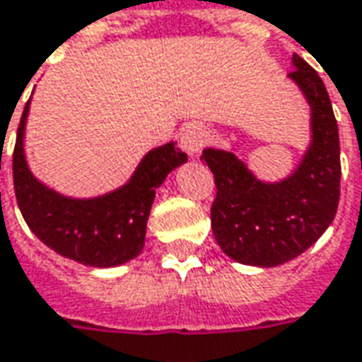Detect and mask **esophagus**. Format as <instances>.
<instances>
[{
    "label": "esophagus",
    "instance_id": "obj_1",
    "mask_svg": "<svg viewBox=\"0 0 362 362\" xmlns=\"http://www.w3.org/2000/svg\"><path fill=\"white\" fill-rule=\"evenodd\" d=\"M207 141V131L203 129L202 124H187L181 131V146L187 151V155H197L202 151V146Z\"/></svg>",
    "mask_w": 362,
    "mask_h": 362
}]
</instances>
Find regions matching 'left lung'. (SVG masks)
I'll list each match as a JSON object with an SVG mask.
<instances>
[{
    "label": "left lung",
    "instance_id": "obj_1",
    "mask_svg": "<svg viewBox=\"0 0 362 362\" xmlns=\"http://www.w3.org/2000/svg\"><path fill=\"white\" fill-rule=\"evenodd\" d=\"M288 78L310 108V143L292 173L264 181L233 148H203L202 160L216 177V242L245 266L274 268L300 256L328 230L339 207L341 145L327 86L298 54Z\"/></svg>",
    "mask_w": 362,
    "mask_h": 362
}]
</instances>
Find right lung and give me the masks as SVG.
Returning <instances> with one entry per match:
<instances>
[{
    "label": "right lung",
    "mask_w": 362,
    "mask_h": 362,
    "mask_svg": "<svg viewBox=\"0 0 362 362\" xmlns=\"http://www.w3.org/2000/svg\"><path fill=\"white\" fill-rule=\"evenodd\" d=\"M28 115L30 100L13 151V187L28 228L56 254L90 268H115L139 256L157 189L173 169L187 163L177 141L151 148L124 185L105 195L70 197L32 173L23 148Z\"/></svg>",
    "instance_id": "add662e5"
}]
</instances>
